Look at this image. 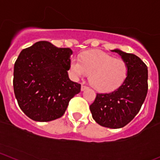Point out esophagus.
<instances>
[{
  "mask_svg": "<svg viewBox=\"0 0 160 160\" xmlns=\"http://www.w3.org/2000/svg\"><path fill=\"white\" fill-rule=\"evenodd\" d=\"M87 88H88V87H87V86H85V85H82L81 86V90H82V91H83V90H87Z\"/></svg>",
  "mask_w": 160,
  "mask_h": 160,
  "instance_id": "esophagus-1",
  "label": "esophagus"
}]
</instances>
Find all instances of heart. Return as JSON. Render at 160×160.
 Masks as SVG:
<instances>
[{
	"label": "heart",
	"mask_w": 160,
	"mask_h": 160,
	"mask_svg": "<svg viewBox=\"0 0 160 160\" xmlns=\"http://www.w3.org/2000/svg\"><path fill=\"white\" fill-rule=\"evenodd\" d=\"M128 67L123 60L114 58L98 50H89L82 53L80 60L73 58L70 73L76 80L90 76V83L100 92H108L118 88L125 80Z\"/></svg>",
	"instance_id": "heart-1"
}]
</instances>
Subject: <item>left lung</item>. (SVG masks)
<instances>
[{
    "instance_id": "8db88e82",
    "label": "left lung",
    "mask_w": 160,
    "mask_h": 160,
    "mask_svg": "<svg viewBox=\"0 0 160 160\" xmlns=\"http://www.w3.org/2000/svg\"><path fill=\"white\" fill-rule=\"evenodd\" d=\"M111 51L120 55L128 71L123 83L108 93H97L90 106L93 119L104 127L119 129L128 124L139 112L148 90L147 67L135 54L119 49Z\"/></svg>"
}]
</instances>
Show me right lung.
Segmentation results:
<instances>
[{
    "label": "right lung",
    "mask_w": 160,
    "mask_h": 160,
    "mask_svg": "<svg viewBox=\"0 0 160 160\" xmlns=\"http://www.w3.org/2000/svg\"><path fill=\"white\" fill-rule=\"evenodd\" d=\"M70 48L38 41L23 49L14 63L13 91L18 105L29 118L48 122L64 114L70 100L80 92L68 72Z\"/></svg>",
    "instance_id": "add662e5"
}]
</instances>
